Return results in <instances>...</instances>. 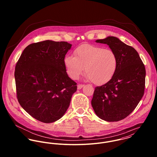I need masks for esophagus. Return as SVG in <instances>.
Returning <instances> with one entry per match:
<instances>
[{"instance_id":"34e87169","label":"esophagus","mask_w":157,"mask_h":157,"mask_svg":"<svg viewBox=\"0 0 157 157\" xmlns=\"http://www.w3.org/2000/svg\"><path fill=\"white\" fill-rule=\"evenodd\" d=\"M83 86H84V85L78 84V85H77V89H78V90H81Z\"/></svg>"}]
</instances>
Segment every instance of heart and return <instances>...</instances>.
Here are the masks:
<instances>
[{"mask_svg":"<svg viewBox=\"0 0 157 157\" xmlns=\"http://www.w3.org/2000/svg\"><path fill=\"white\" fill-rule=\"evenodd\" d=\"M74 57L67 56L64 64L67 74L77 78L85 67L86 78L95 85H102L109 82L118 67V57L111 49L98 45L83 44L74 51Z\"/></svg>","mask_w":157,"mask_h":157,"instance_id":"b5f03b06","label":"heart"}]
</instances>
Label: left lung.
<instances>
[{
    "label": "left lung",
    "mask_w": 157,
    "mask_h": 157,
    "mask_svg": "<svg viewBox=\"0 0 157 157\" xmlns=\"http://www.w3.org/2000/svg\"><path fill=\"white\" fill-rule=\"evenodd\" d=\"M106 44L118 57L115 74L107 83L97 86L91 101L97 115L107 121H118L132 112L144 92L146 69L137 51L115 37L95 41Z\"/></svg>",
    "instance_id": "8db88e82"
}]
</instances>
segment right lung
Returning a JSON list of instances; mask_svg holds the SVG:
<instances>
[{
  "label": "right lung",
  "mask_w": 157,
  "mask_h": 157,
  "mask_svg": "<svg viewBox=\"0 0 157 157\" xmlns=\"http://www.w3.org/2000/svg\"><path fill=\"white\" fill-rule=\"evenodd\" d=\"M72 45L45 40L23 50L14 72L17 98L23 109L45 123L67 111L77 83L67 73L64 59Z\"/></svg>",
  "instance_id": "right-lung-1"
}]
</instances>
